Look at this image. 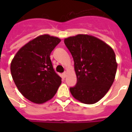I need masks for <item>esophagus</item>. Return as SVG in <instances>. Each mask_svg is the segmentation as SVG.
Here are the masks:
<instances>
[{
	"label": "esophagus",
	"instance_id": "esophagus-1",
	"mask_svg": "<svg viewBox=\"0 0 132 132\" xmlns=\"http://www.w3.org/2000/svg\"><path fill=\"white\" fill-rule=\"evenodd\" d=\"M62 75L64 78H65L66 77H67V73H66V72H64V73H63Z\"/></svg>",
	"mask_w": 132,
	"mask_h": 132
}]
</instances>
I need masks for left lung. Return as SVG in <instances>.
<instances>
[{
  "mask_svg": "<svg viewBox=\"0 0 132 132\" xmlns=\"http://www.w3.org/2000/svg\"><path fill=\"white\" fill-rule=\"evenodd\" d=\"M73 56L77 83L70 87L75 98L88 104L96 103L108 91L117 70L116 55L103 41L79 34L64 40Z\"/></svg>",
  "mask_w": 132,
  "mask_h": 132,
  "instance_id": "left-lung-1",
  "label": "left lung"
}]
</instances>
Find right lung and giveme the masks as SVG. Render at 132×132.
Masks as SVG:
<instances>
[{
	"label": "right lung",
	"instance_id": "obj_1",
	"mask_svg": "<svg viewBox=\"0 0 132 132\" xmlns=\"http://www.w3.org/2000/svg\"><path fill=\"white\" fill-rule=\"evenodd\" d=\"M60 42L49 35L38 36L23 46L12 61L10 71L15 85L26 98L34 103L53 98L61 83L50 57Z\"/></svg>",
	"mask_w": 132,
	"mask_h": 132
}]
</instances>
